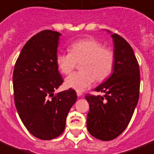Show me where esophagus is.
I'll list each match as a JSON object with an SVG mask.
<instances>
[{"mask_svg": "<svg viewBox=\"0 0 154 154\" xmlns=\"http://www.w3.org/2000/svg\"><path fill=\"white\" fill-rule=\"evenodd\" d=\"M77 95L78 97H81L82 95V92H81V91H77Z\"/></svg>", "mask_w": 154, "mask_h": 154, "instance_id": "1", "label": "esophagus"}]
</instances>
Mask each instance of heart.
<instances>
[{
	"label": "heart",
	"instance_id": "1",
	"mask_svg": "<svg viewBox=\"0 0 154 154\" xmlns=\"http://www.w3.org/2000/svg\"><path fill=\"white\" fill-rule=\"evenodd\" d=\"M70 52H59L56 56V66L62 74L73 71L77 63H81L82 71L70 75L65 80L66 87L77 91L87 89L94 80L102 82L108 78L115 66V53L104 48L100 41L93 38H81L69 47Z\"/></svg>",
	"mask_w": 154,
	"mask_h": 154
}]
</instances>
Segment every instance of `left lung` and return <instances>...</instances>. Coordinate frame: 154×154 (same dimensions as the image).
Returning a JSON list of instances; mask_svg holds the SVG:
<instances>
[{"instance_id":"obj_1","label":"left lung","mask_w":154,"mask_h":154,"mask_svg":"<svg viewBox=\"0 0 154 154\" xmlns=\"http://www.w3.org/2000/svg\"><path fill=\"white\" fill-rule=\"evenodd\" d=\"M115 46V66L111 77L94 89L104 97L87 94L90 104L87 129L101 140H111L124 132L138 103L140 69L132 47L123 37L111 35Z\"/></svg>"}]
</instances>
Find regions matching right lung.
Here are the masks:
<instances>
[{"mask_svg":"<svg viewBox=\"0 0 154 154\" xmlns=\"http://www.w3.org/2000/svg\"><path fill=\"white\" fill-rule=\"evenodd\" d=\"M60 33L42 30L29 39L15 63L14 103L21 120L38 139L51 140L64 132L69 110L77 100L72 89L56 94L63 79L56 56Z\"/></svg>","mask_w":154,"mask_h":154,"instance_id":"obj_1","label":"right lung"}]
</instances>
